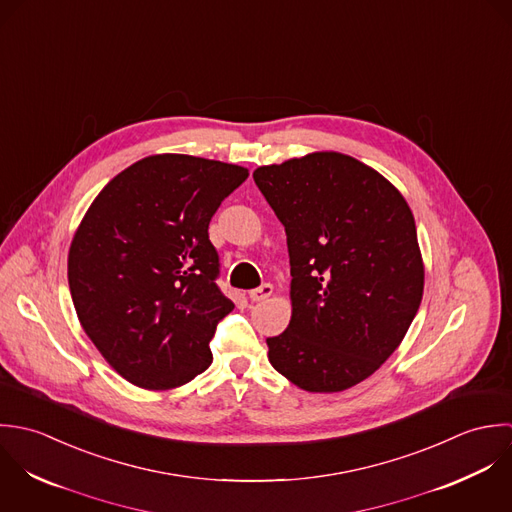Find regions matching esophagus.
Returning <instances> with one entry per match:
<instances>
[{
  "label": "esophagus",
  "instance_id": "1",
  "mask_svg": "<svg viewBox=\"0 0 512 512\" xmlns=\"http://www.w3.org/2000/svg\"><path fill=\"white\" fill-rule=\"evenodd\" d=\"M271 295H273V285H269V283H265V285H261V287L249 291V299H251L253 303L265 301V299H269Z\"/></svg>",
  "mask_w": 512,
  "mask_h": 512
}]
</instances>
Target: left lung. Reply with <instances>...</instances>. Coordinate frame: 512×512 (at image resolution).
<instances>
[{"instance_id": "left-lung-1", "label": "left lung", "mask_w": 512, "mask_h": 512, "mask_svg": "<svg viewBox=\"0 0 512 512\" xmlns=\"http://www.w3.org/2000/svg\"><path fill=\"white\" fill-rule=\"evenodd\" d=\"M253 180L285 227L293 316L267 338L273 368L307 392H342L400 346L423 295L404 196L352 156L314 152Z\"/></svg>"}]
</instances>
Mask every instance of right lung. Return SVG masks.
I'll return each instance as SVG.
<instances>
[{
    "instance_id": "add662e5",
    "label": "right lung",
    "mask_w": 512,
    "mask_h": 512,
    "mask_svg": "<svg viewBox=\"0 0 512 512\" xmlns=\"http://www.w3.org/2000/svg\"><path fill=\"white\" fill-rule=\"evenodd\" d=\"M249 172L186 154L138 160L112 178L69 249L77 316L130 384L170 390L213 360L209 340L233 310L219 291L209 221Z\"/></svg>"
}]
</instances>
